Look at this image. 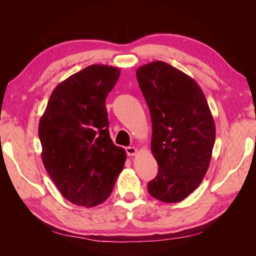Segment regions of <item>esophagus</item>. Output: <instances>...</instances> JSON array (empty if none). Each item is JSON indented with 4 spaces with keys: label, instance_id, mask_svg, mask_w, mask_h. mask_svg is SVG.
Wrapping results in <instances>:
<instances>
[{
    "label": "esophagus",
    "instance_id": "1",
    "mask_svg": "<svg viewBox=\"0 0 256 256\" xmlns=\"http://www.w3.org/2000/svg\"><path fill=\"white\" fill-rule=\"evenodd\" d=\"M126 152L128 156H134V154H136V152H138V150L134 146H128V147H126Z\"/></svg>",
    "mask_w": 256,
    "mask_h": 256
}]
</instances>
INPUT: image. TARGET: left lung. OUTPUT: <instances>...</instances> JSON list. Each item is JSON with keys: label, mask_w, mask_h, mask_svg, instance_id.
Instances as JSON below:
<instances>
[{"label": "left lung", "mask_w": 256, "mask_h": 256, "mask_svg": "<svg viewBox=\"0 0 256 256\" xmlns=\"http://www.w3.org/2000/svg\"><path fill=\"white\" fill-rule=\"evenodd\" d=\"M136 79L150 108V147L159 166L147 189L161 202H182L202 182L210 164L212 114L196 80L164 62L138 67Z\"/></svg>", "instance_id": "obj_1"}]
</instances>
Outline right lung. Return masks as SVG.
I'll return each mask as SVG.
<instances>
[{"instance_id":"obj_1","label":"right lung","mask_w":256,"mask_h":256,"mask_svg":"<svg viewBox=\"0 0 256 256\" xmlns=\"http://www.w3.org/2000/svg\"><path fill=\"white\" fill-rule=\"evenodd\" d=\"M120 69L90 65L53 90L38 125L42 164L69 202L85 207L110 196L126 152L109 134L106 98Z\"/></svg>"}]
</instances>
